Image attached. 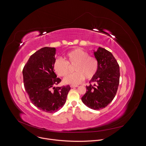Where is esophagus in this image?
<instances>
[{
  "mask_svg": "<svg viewBox=\"0 0 146 146\" xmlns=\"http://www.w3.org/2000/svg\"><path fill=\"white\" fill-rule=\"evenodd\" d=\"M78 87V86H74V85H71L70 86L71 88H75V87Z\"/></svg>",
  "mask_w": 146,
  "mask_h": 146,
  "instance_id": "obj_1",
  "label": "esophagus"
}]
</instances>
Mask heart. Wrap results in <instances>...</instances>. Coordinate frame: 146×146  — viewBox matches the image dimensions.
<instances>
[{"instance_id":"b5f03b06","label":"heart","mask_w":146,"mask_h":146,"mask_svg":"<svg viewBox=\"0 0 146 146\" xmlns=\"http://www.w3.org/2000/svg\"><path fill=\"white\" fill-rule=\"evenodd\" d=\"M65 60L58 58L53 64L55 72L60 77L66 76L70 70L69 66H73V74L68 76L64 82L67 84L77 85L84 80H91L98 69V61L82 48H75L65 55Z\"/></svg>"}]
</instances>
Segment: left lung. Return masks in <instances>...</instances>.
Wrapping results in <instances>:
<instances>
[{"label": "left lung", "mask_w": 146, "mask_h": 146, "mask_svg": "<svg viewBox=\"0 0 146 146\" xmlns=\"http://www.w3.org/2000/svg\"><path fill=\"white\" fill-rule=\"evenodd\" d=\"M98 61V69L86 86L87 91L81 98L85 105L94 110L106 108L114 98L119 82V66L113 54L106 49L99 47L94 52Z\"/></svg>", "instance_id": "1"}]
</instances>
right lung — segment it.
Wrapping results in <instances>:
<instances>
[{"mask_svg":"<svg viewBox=\"0 0 146 146\" xmlns=\"http://www.w3.org/2000/svg\"><path fill=\"white\" fill-rule=\"evenodd\" d=\"M55 52L54 47L40 49L30 56L23 70L24 87L31 102L50 113L64 106L70 90L69 85L54 87L61 81L53 69Z\"/></svg>","mask_w":146,"mask_h":146,"instance_id":"right-lung-1","label":"right lung"}]
</instances>
